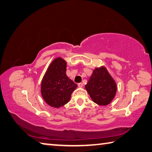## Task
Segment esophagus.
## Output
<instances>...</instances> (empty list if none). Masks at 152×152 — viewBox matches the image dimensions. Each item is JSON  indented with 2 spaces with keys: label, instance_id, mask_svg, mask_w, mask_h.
Here are the masks:
<instances>
[{
  "label": "esophagus",
  "instance_id": "esophagus-1",
  "mask_svg": "<svg viewBox=\"0 0 152 152\" xmlns=\"http://www.w3.org/2000/svg\"><path fill=\"white\" fill-rule=\"evenodd\" d=\"M83 86V84L82 83H78V87H82Z\"/></svg>",
  "mask_w": 152,
  "mask_h": 152
}]
</instances>
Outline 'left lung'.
<instances>
[{
	"label": "left lung",
	"mask_w": 152,
	"mask_h": 152,
	"mask_svg": "<svg viewBox=\"0 0 152 152\" xmlns=\"http://www.w3.org/2000/svg\"><path fill=\"white\" fill-rule=\"evenodd\" d=\"M85 87L93 102L99 105L110 104L117 92L115 81L103 66L94 69Z\"/></svg>",
	"instance_id": "1"
}]
</instances>
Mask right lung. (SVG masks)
Returning a JSON list of instances; mask_svg holds the SVG:
<instances>
[{
  "mask_svg": "<svg viewBox=\"0 0 152 152\" xmlns=\"http://www.w3.org/2000/svg\"><path fill=\"white\" fill-rule=\"evenodd\" d=\"M66 62L61 57L55 58L50 64L42 79L41 92L48 105L62 107L70 100L77 86L66 75Z\"/></svg>",
  "mask_w": 152,
  "mask_h": 152,
  "instance_id": "1",
  "label": "right lung"
}]
</instances>
